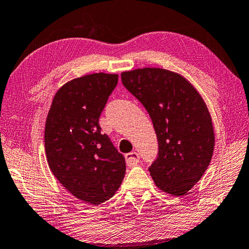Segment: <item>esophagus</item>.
<instances>
[{"mask_svg":"<svg viewBox=\"0 0 249 249\" xmlns=\"http://www.w3.org/2000/svg\"><path fill=\"white\" fill-rule=\"evenodd\" d=\"M125 160H126V163H127L128 166H133V165H136L139 161V156L137 152L132 151L129 153H126L125 155Z\"/></svg>","mask_w":249,"mask_h":249,"instance_id":"obj_1","label":"esophagus"}]
</instances>
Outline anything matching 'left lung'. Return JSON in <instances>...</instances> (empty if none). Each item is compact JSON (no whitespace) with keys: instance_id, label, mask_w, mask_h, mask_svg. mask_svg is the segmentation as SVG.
Returning a JSON list of instances; mask_svg holds the SVG:
<instances>
[{"instance_id":"obj_1","label":"left lung","mask_w":249,"mask_h":249,"mask_svg":"<svg viewBox=\"0 0 249 249\" xmlns=\"http://www.w3.org/2000/svg\"><path fill=\"white\" fill-rule=\"evenodd\" d=\"M122 83L146 107L159 153L149 172L160 191L186 195L211 162L214 129L200 93L178 73L144 67L121 74Z\"/></svg>"}]
</instances>
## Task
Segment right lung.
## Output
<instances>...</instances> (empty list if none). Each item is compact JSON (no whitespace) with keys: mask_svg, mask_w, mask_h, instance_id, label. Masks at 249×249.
I'll return each instance as SVG.
<instances>
[{"mask_svg":"<svg viewBox=\"0 0 249 249\" xmlns=\"http://www.w3.org/2000/svg\"><path fill=\"white\" fill-rule=\"evenodd\" d=\"M117 80V74L94 73L67 81L46 121L44 148L52 173L71 195L93 206L114 196L126 171L124 157L99 125Z\"/></svg>","mask_w":249,"mask_h":249,"instance_id":"add662e5","label":"right lung"}]
</instances>
